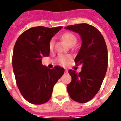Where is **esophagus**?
Wrapping results in <instances>:
<instances>
[{
	"label": "esophagus",
	"instance_id": "obj_1",
	"mask_svg": "<svg viewBox=\"0 0 121 121\" xmlns=\"http://www.w3.org/2000/svg\"><path fill=\"white\" fill-rule=\"evenodd\" d=\"M68 73V71H67V69H65V73Z\"/></svg>",
	"mask_w": 121,
	"mask_h": 121
}]
</instances>
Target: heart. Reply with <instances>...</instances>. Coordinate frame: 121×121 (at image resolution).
Masks as SVG:
<instances>
[{
    "label": "heart",
    "instance_id": "b5f03b06",
    "mask_svg": "<svg viewBox=\"0 0 121 121\" xmlns=\"http://www.w3.org/2000/svg\"><path fill=\"white\" fill-rule=\"evenodd\" d=\"M61 38L69 46L74 45L77 42V38L76 35L71 32H65L62 34ZM55 45V40L54 38L51 39L49 41V49L50 50H53ZM72 60V57L69 55H60L57 58V61L61 65H67Z\"/></svg>",
    "mask_w": 121,
    "mask_h": 121
}]
</instances>
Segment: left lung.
I'll use <instances>...</instances> for the list:
<instances>
[{
  "label": "left lung",
  "mask_w": 121,
  "mask_h": 121,
  "mask_svg": "<svg viewBox=\"0 0 121 121\" xmlns=\"http://www.w3.org/2000/svg\"><path fill=\"white\" fill-rule=\"evenodd\" d=\"M65 28L78 33L82 40L74 60L76 65H82V71L79 73L69 71L72 80L67 89L73 100L85 103L96 95L106 75L108 62L106 44L100 31L92 25L82 23Z\"/></svg>",
  "instance_id": "obj_1"
}]
</instances>
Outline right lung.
<instances>
[{
    "mask_svg": "<svg viewBox=\"0 0 121 121\" xmlns=\"http://www.w3.org/2000/svg\"><path fill=\"white\" fill-rule=\"evenodd\" d=\"M62 26H36L26 30L18 37L13 48L12 65L16 84L22 96L33 104L50 100L53 87L64 73V69L43 65V57L50 53L49 41Z\"/></svg>",
    "mask_w": 121,
    "mask_h": 121,
    "instance_id": "1",
    "label": "right lung"
}]
</instances>
